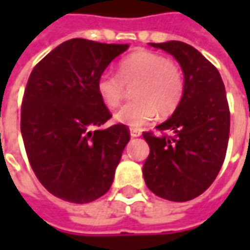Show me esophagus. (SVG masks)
Returning <instances> with one entry per match:
<instances>
[{
    "mask_svg": "<svg viewBox=\"0 0 250 250\" xmlns=\"http://www.w3.org/2000/svg\"><path fill=\"white\" fill-rule=\"evenodd\" d=\"M140 133L142 132L139 129H130V136L132 138H138V136H140Z\"/></svg>",
    "mask_w": 250,
    "mask_h": 250,
    "instance_id": "34e87169",
    "label": "esophagus"
}]
</instances>
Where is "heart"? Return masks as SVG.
<instances>
[{
    "mask_svg": "<svg viewBox=\"0 0 250 250\" xmlns=\"http://www.w3.org/2000/svg\"><path fill=\"white\" fill-rule=\"evenodd\" d=\"M133 100L126 103L115 120L133 129L154 120L159 112L168 117L184 97L185 82L181 68L163 54L142 50L121 60L117 75L104 71L96 81V93L107 108H115L132 86Z\"/></svg>",
    "mask_w": 250,
    "mask_h": 250,
    "instance_id": "b5f03b06",
    "label": "heart"
}]
</instances>
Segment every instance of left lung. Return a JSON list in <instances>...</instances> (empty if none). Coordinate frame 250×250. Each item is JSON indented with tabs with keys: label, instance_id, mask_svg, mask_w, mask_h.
<instances>
[{
	"label": "left lung",
	"instance_id": "obj_1",
	"mask_svg": "<svg viewBox=\"0 0 250 250\" xmlns=\"http://www.w3.org/2000/svg\"><path fill=\"white\" fill-rule=\"evenodd\" d=\"M175 57L185 76L184 97L172 117L157 126L163 135L143 132L149 157L145 182L157 196L188 202L213 184L224 163L229 138V107L217 68L182 42L150 43ZM169 130L172 135L164 134Z\"/></svg>",
	"mask_w": 250,
	"mask_h": 250
}]
</instances>
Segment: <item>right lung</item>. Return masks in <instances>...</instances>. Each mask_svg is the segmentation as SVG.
Wrapping results in <instances>:
<instances>
[{"label": "right lung", "mask_w": 250, "mask_h": 250, "mask_svg": "<svg viewBox=\"0 0 250 250\" xmlns=\"http://www.w3.org/2000/svg\"><path fill=\"white\" fill-rule=\"evenodd\" d=\"M126 48L72 39L29 76L21 132L32 169L54 196L82 205L110 189L130 133L124 124L101 129L112 115L96 93V81Z\"/></svg>", "instance_id": "1"}]
</instances>
